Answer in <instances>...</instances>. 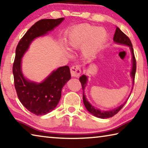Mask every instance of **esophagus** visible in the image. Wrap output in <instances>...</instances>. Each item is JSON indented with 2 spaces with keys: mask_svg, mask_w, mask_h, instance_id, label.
Segmentation results:
<instances>
[{
  "mask_svg": "<svg viewBox=\"0 0 148 148\" xmlns=\"http://www.w3.org/2000/svg\"><path fill=\"white\" fill-rule=\"evenodd\" d=\"M71 75L72 77H79L81 73V70L79 65H73L70 68Z\"/></svg>",
  "mask_w": 148,
  "mask_h": 148,
  "instance_id": "1",
  "label": "esophagus"
}]
</instances>
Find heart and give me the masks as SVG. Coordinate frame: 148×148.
I'll list each match as a JSON object with an SVG mask.
<instances>
[{
    "label": "heart",
    "mask_w": 148,
    "mask_h": 148,
    "mask_svg": "<svg viewBox=\"0 0 148 148\" xmlns=\"http://www.w3.org/2000/svg\"><path fill=\"white\" fill-rule=\"evenodd\" d=\"M107 37L108 33L104 28L83 24L70 31L67 37V44L71 49H78L83 47L82 50L83 56L90 58L95 54Z\"/></svg>",
    "instance_id": "obj_1"
}]
</instances>
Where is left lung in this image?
Returning <instances> with one entry per match:
<instances>
[{
	"label": "left lung",
	"mask_w": 148,
	"mask_h": 148,
	"mask_svg": "<svg viewBox=\"0 0 148 148\" xmlns=\"http://www.w3.org/2000/svg\"><path fill=\"white\" fill-rule=\"evenodd\" d=\"M113 41H114L115 43H117V44L128 46V47H129L130 48V51H131V53H132V67L131 72H130V75H131V77L132 78V81H133V84H134L136 70V59H135L134 50H133L131 41H130V40L129 39V38L124 33L122 32L120 29L117 27V28H116L114 36H113ZM79 81L81 82L82 88H83V102L84 104V106H85L86 110H88L91 114H92L96 117H98L100 119H107V118L113 117V116H114L115 115L117 114L119 111L121 110L122 108L124 106V105L128 100L127 99V101H125V102L124 103H123L122 105H121L119 107L116 108L115 109H113L112 110L101 111L100 110H99V109L94 108V106H92L91 104L88 102V101L86 100V96L85 94H84V89H85V87L86 86L87 81H88V78H87V77L86 75H82L81 77H80Z\"/></svg>",
	"instance_id": "8db88e82"
}]
</instances>
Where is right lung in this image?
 Instances as JSON below:
<instances>
[{
  "instance_id": "add662e5",
  "label": "right lung",
  "mask_w": 148,
  "mask_h": 148,
  "mask_svg": "<svg viewBox=\"0 0 148 148\" xmlns=\"http://www.w3.org/2000/svg\"><path fill=\"white\" fill-rule=\"evenodd\" d=\"M64 18L38 21L19 40L13 64L14 86L19 101L27 110L36 115H46L56 107L61 98L62 88L71 79L69 67H60L40 83L25 78L21 71V58L35 38L47 34L61 23Z\"/></svg>"
}]
</instances>
